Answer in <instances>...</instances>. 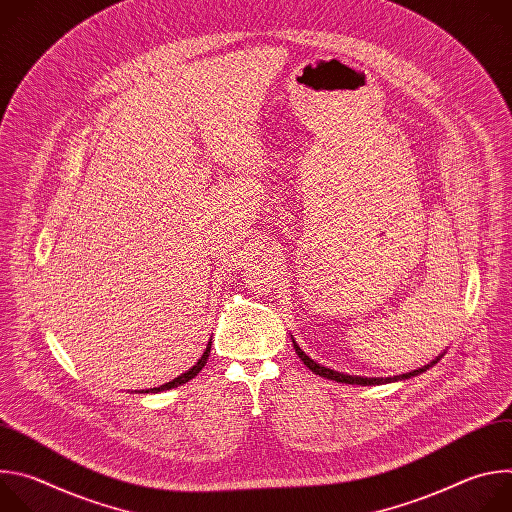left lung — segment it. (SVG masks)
Wrapping results in <instances>:
<instances>
[{
    "label": "left lung",
    "mask_w": 512,
    "mask_h": 512,
    "mask_svg": "<svg viewBox=\"0 0 512 512\" xmlns=\"http://www.w3.org/2000/svg\"><path fill=\"white\" fill-rule=\"evenodd\" d=\"M294 348H296V352H298V356L302 358V362L306 364V367L312 371V373H316V375H320V377H324V379H330V381H336V383H346V385H362V387H367V385H385V383H393V381H405V379H411V377H417V375H421V373H425L429 367H433V364L440 360V358H435V360H431L429 364H425V367H421V369H417V371H411V373H405V375H399V377H356V375H344V373H338V371H332V369H326L324 364H318L316 360H312L298 344H296V340H294Z\"/></svg>",
    "instance_id": "8db88e82"
}]
</instances>
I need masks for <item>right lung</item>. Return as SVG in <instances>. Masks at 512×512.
<instances>
[{"label": "right lung", "mask_w": 512, "mask_h": 512, "mask_svg": "<svg viewBox=\"0 0 512 512\" xmlns=\"http://www.w3.org/2000/svg\"><path fill=\"white\" fill-rule=\"evenodd\" d=\"M212 340V338H210ZM208 354H210V342H208V346H206V350L202 352V356L198 358V362L194 364L192 369H188L186 373H182L180 377H176L174 381H170V383H166V385H160V387H154V389H148V391H139V393H160V391H168V389H174V387H178V385H184V383H188L190 379H194L200 371H202V367L206 364V360H208Z\"/></svg>", "instance_id": "obj_1"}]
</instances>
